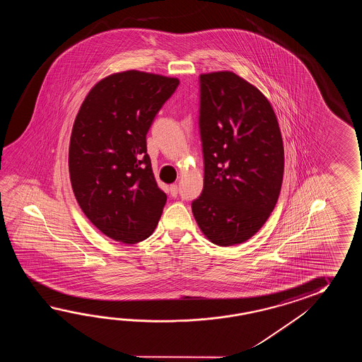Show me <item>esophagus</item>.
I'll list each match as a JSON object with an SVG mask.
<instances>
[{"label": "esophagus", "mask_w": 362, "mask_h": 362, "mask_svg": "<svg viewBox=\"0 0 362 362\" xmlns=\"http://www.w3.org/2000/svg\"><path fill=\"white\" fill-rule=\"evenodd\" d=\"M170 195H172V197H177V194H178L177 185H175V184L170 185Z\"/></svg>", "instance_id": "1"}]
</instances>
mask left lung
Here are the masks:
<instances>
[{"label": "left lung", "mask_w": 362, "mask_h": 362, "mask_svg": "<svg viewBox=\"0 0 362 362\" xmlns=\"http://www.w3.org/2000/svg\"><path fill=\"white\" fill-rule=\"evenodd\" d=\"M204 186L192 203L200 230L217 246L246 242L276 207L285 167L273 107L230 71L199 76Z\"/></svg>", "instance_id": "8db88e82"}]
</instances>
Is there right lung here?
Segmentation results:
<instances>
[{
	"instance_id": "right-lung-1",
	"label": "right lung",
	"mask_w": 362,
	"mask_h": 362,
	"mask_svg": "<svg viewBox=\"0 0 362 362\" xmlns=\"http://www.w3.org/2000/svg\"><path fill=\"white\" fill-rule=\"evenodd\" d=\"M180 80L124 71L102 78L77 112L69 168L77 203L108 238H148L167 202L155 181L146 134Z\"/></svg>"
}]
</instances>
